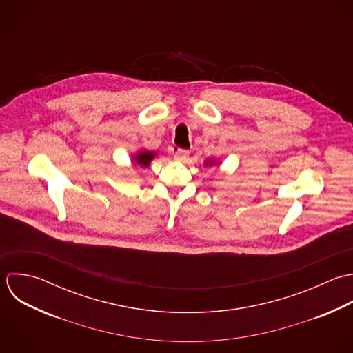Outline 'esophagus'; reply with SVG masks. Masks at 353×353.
I'll return each instance as SVG.
<instances>
[{
    "label": "esophagus",
    "mask_w": 353,
    "mask_h": 353,
    "mask_svg": "<svg viewBox=\"0 0 353 353\" xmlns=\"http://www.w3.org/2000/svg\"><path fill=\"white\" fill-rule=\"evenodd\" d=\"M189 150H186V149H178L176 152H175V154H174V159L176 160V161H185L188 157H189Z\"/></svg>",
    "instance_id": "1"
}]
</instances>
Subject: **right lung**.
Segmentation results:
<instances>
[{"label":"right lung","instance_id":"add662e5","mask_svg":"<svg viewBox=\"0 0 353 353\" xmlns=\"http://www.w3.org/2000/svg\"><path fill=\"white\" fill-rule=\"evenodd\" d=\"M153 157H154V153H152V152H141L134 157V160L137 161V164L146 167V165H149V163Z\"/></svg>","mask_w":353,"mask_h":353}]
</instances>
